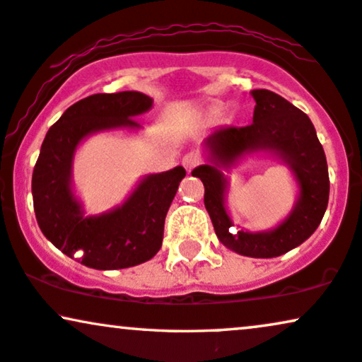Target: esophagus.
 Returning a JSON list of instances; mask_svg holds the SVG:
<instances>
[{"mask_svg":"<svg viewBox=\"0 0 362 362\" xmlns=\"http://www.w3.org/2000/svg\"><path fill=\"white\" fill-rule=\"evenodd\" d=\"M202 162V155L199 152H195V150H192V152L185 153L184 157H182V165L185 167L187 172H192L194 168L199 165V163Z\"/></svg>","mask_w":362,"mask_h":362,"instance_id":"34e87169","label":"esophagus"}]
</instances>
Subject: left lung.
<instances>
[{
	"instance_id": "8db88e82",
	"label": "left lung",
	"mask_w": 362,
	"mask_h": 362,
	"mask_svg": "<svg viewBox=\"0 0 362 362\" xmlns=\"http://www.w3.org/2000/svg\"><path fill=\"white\" fill-rule=\"evenodd\" d=\"M255 100L252 123L214 130L204 140L209 163L192 170L205 187L204 204L218 240L227 249L255 259L289 252L314 234L329 202L326 153L304 112L269 90L250 91ZM247 153H267L286 163L295 175L300 195L290 215L269 231L235 233L225 207L228 181L223 170Z\"/></svg>"
}]
</instances>
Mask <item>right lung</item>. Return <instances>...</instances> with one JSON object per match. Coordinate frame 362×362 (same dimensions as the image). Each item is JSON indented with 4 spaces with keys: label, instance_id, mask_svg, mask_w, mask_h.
<instances>
[{
    "label": "right lung",
    "instance_id": "right-lung-1",
    "mask_svg": "<svg viewBox=\"0 0 362 362\" xmlns=\"http://www.w3.org/2000/svg\"><path fill=\"white\" fill-rule=\"evenodd\" d=\"M152 107L153 100L140 91L91 95L71 105L41 145L31 178L36 221L68 257L83 254L76 260L86 267H134L162 247L165 215L185 177L184 167L145 175L125 202L98 215H86L73 192V158L81 141L100 132H139L141 125L134 118Z\"/></svg>",
    "mask_w": 362,
    "mask_h": 362
}]
</instances>
